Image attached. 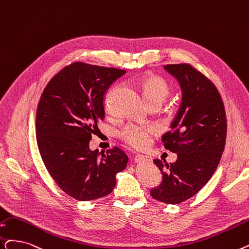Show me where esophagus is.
I'll use <instances>...</instances> for the list:
<instances>
[{"label":"esophagus","mask_w":249,"mask_h":249,"mask_svg":"<svg viewBox=\"0 0 249 249\" xmlns=\"http://www.w3.org/2000/svg\"><path fill=\"white\" fill-rule=\"evenodd\" d=\"M134 161H135V163H143V161H146V163H150L151 158L147 157V156H143V155H137L134 158Z\"/></svg>","instance_id":"obj_1"}]
</instances>
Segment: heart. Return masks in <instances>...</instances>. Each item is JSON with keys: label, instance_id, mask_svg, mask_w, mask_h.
Wrapping results in <instances>:
<instances>
[{"label": "heart", "instance_id": "1", "mask_svg": "<svg viewBox=\"0 0 249 249\" xmlns=\"http://www.w3.org/2000/svg\"><path fill=\"white\" fill-rule=\"evenodd\" d=\"M142 89L149 107L161 106L169 98L171 88L169 83L161 77L149 75L143 78ZM114 90H112L107 98V105L109 102ZM156 132V128L153 126H137L129 124L120 131V137L124 142L134 148H143L148 143L151 135Z\"/></svg>", "mask_w": 249, "mask_h": 249}]
</instances>
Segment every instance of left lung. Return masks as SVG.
<instances>
[{
  "label": "left lung",
  "mask_w": 249,
  "mask_h": 249,
  "mask_svg": "<svg viewBox=\"0 0 249 249\" xmlns=\"http://www.w3.org/2000/svg\"><path fill=\"white\" fill-rule=\"evenodd\" d=\"M164 69L182 90L171 131L163 136L165 147L177 154V160L170 164L154 160L163 180L150 196L176 204L196 194L213 176L224 151L227 120L221 95L204 75L187 64L166 65Z\"/></svg>",
  "instance_id": "left-lung-1"
}]
</instances>
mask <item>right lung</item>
<instances>
[{"mask_svg":"<svg viewBox=\"0 0 249 249\" xmlns=\"http://www.w3.org/2000/svg\"><path fill=\"white\" fill-rule=\"evenodd\" d=\"M126 72L81 62L61 70L46 86L37 106L39 154L52 178L71 197L89 201L110 194L128 163L118 147L91 150L89 142L105 119V95Z\"/></svg>","mask_w":249,"mask_h":249,"instance_id":"obj_1","label":"right lung"}]
</instances>
